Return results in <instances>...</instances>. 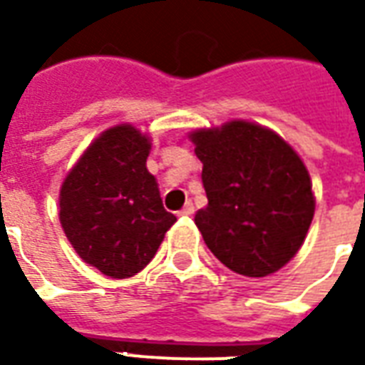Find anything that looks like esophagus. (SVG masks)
Instances as JSON below:
<instances>
[{
    "label": "esophagus",
    "mask_w": 365,
    "mask_h": 365,
    "mask_svg": "<svg viewBox=\"0 0 365 365\" xmlns=\"http://www.w3.org/2000/svg\"><path fill=\"white\" fill-rule=\"evenodd\" d=\"M193 211H195V209H193V205H191V203H187V205L183 207L182 211H180V217H191V215H193Z\"/></svg>",
    "instance_id": "obj_1"
}]
</instances>
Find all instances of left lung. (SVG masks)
<instances>
[{"label": "left lung", "mask_w": 365, "mask_h": 365, "mask_svg": "<svg viewBox=\"0 0 365 365\" xmlns=\"http://www.w3.org/2000/svg\"><path fill=\"white\" fill-rule=\"evenodd\" d=\"M203 162L207 207L195 225L217 260L266 277L299 252L314 215L311 175L289 143L268 127L232 119L190 133Z\"/></svg>", "instance_id": "1"}]
</instances>
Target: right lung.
I'll use <instances>...</instances> for the list:
<instances>
[{
    "instance_id": "right-lung-1",
    "label": "right lung",
    "mask_w": 365,
    "mask_h": 365,
    "mask_svg": "<svg viewBox=\"0 0 365 365\" xmlns=\"http://www.w3.org/2000/svg\"><path fill=\"white\" fill-rule=\"evenodd\" d=\"M150 136L109 127L83 150L60 187V225L76 254L101 274L133 277L154 258L175 215L148 172Z\"/></svg>"
}]
</instances>
